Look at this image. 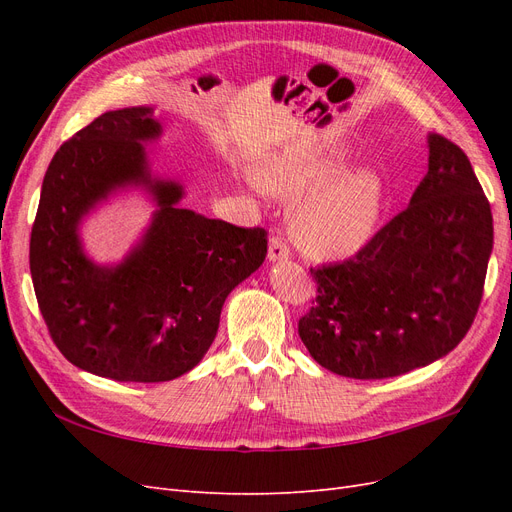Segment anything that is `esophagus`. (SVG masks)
Listing matches in <instances>:
<instances>
[{"label":"esophagus","instance_id":"34e87169","mask_svg":"<svg viewBox=\"0 0 512 512\" xmlns=\"http://www.w3.org/2000/svg\"><path fill=\"white\" fill-rule=\"evenodd\" d=\"M290 254L288 245L284 243L282 237H271L269 241V260L271 262H277V260H286Z\"/></svg>","mask_w":512,"mask_h":512}]
</instances>
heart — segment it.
I'll use <instances>...</instances> for the list:
<instances>
[{
    "mask_svg": "<svg viewBox=\"0 0 512 512\" xmlns=\"http://www.w3.org/2000/svg\"><path fill=\"white\" fill-rule=\"evenodd\" d=\"M344 147L284 149L260 166L254 185L299 198L290 232L301 250L316 258H344L374 235L386 205V185L371 168L344 170Z\"/></svg>",
    "mask_w": 512,
    "mask_h": 512,
    "instance_id": "1",
    "label": "heart"
}]
</instances>
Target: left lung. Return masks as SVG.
<instances>
[{
	"label": "left lung",
	"mask_w": 512,
	"mask_h": 512,
	"mask_svg": "<svg viewBox=\"0 0 512 512\" xmlns=\"http://www.w3.org/2000/svg\"><path fill=\"white\" fill-rule=\"evenodd\" d=\"M427 147L408 209L356 256L312 269L318 297L299 337L337 376L380 380L425 367L466 337L478 312L493 250L489 200L455 143L427 134Z\"/></svg>",
	"instance_id": "obj_1"
}]
</instances>
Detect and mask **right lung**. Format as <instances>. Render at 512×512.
<instances>
[{
	"mask_svg": "<svg viewBox=\"0 0 512 512\" xmlns=\"http://www.w3.org/2000/svg\"><path fill=\"white\" fill-rule=\"evenodd\" d=\"M151 106L108 111L61 145L46 170L29 269L55 346L89 374L166 382L194 369L220 327L228 294L267 256V232L183 209V183L151 173L162 136ZM145 191L154 213L119 263L100 266L80 228L113 195Z\"/></svg>",
	"mask_w": 512,
	"mask_h": 512,
	"instance_id": "right-lung-1",
	"label": "right lung"
}]
</instances>
